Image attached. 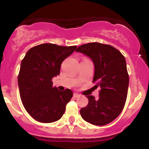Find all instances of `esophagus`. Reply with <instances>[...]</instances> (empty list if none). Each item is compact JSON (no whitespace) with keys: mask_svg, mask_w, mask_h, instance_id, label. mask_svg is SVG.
<instances>
[{"mask_svg":"<svg viewBox=\"0 0 149 149\" xmlns=\"http://www.w3.org/2000/svg\"><path fill=\"white\" fill-rule=\"evenodd\" d=\"M73 96H74V98H77V97H79V96H80V94H78V93H74Z\"/></svg>","mask_w":149,"mask_h":149,"instance_id":"34e87169","label":"esophagus"}]
</instances>
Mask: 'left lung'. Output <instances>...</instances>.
<instances>
[{
  "mask_svg": "<svg viewBox=\"0 0 149 149\" xmlns=\"http://www.w3.org/2000/svg\"><path fill=\"white\" fill-rule=\"evenodd\" d=\"M92 60L95 66L93 82L100 86L99 98L87 95V106L80 110L83 119L95 125H105L113 122L122 111L129 85L125 56L109 45L92 42L76 49Z\"/></svg>",
  "mask_w": 149,
  "mask_h": 149,
  "instance_id": "obj_1",
  "label": "left lung"
}]
</instances>
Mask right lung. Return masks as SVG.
<instances>
[{
  "mask_svg": "<svg viewBox=\"0 0 149 149\" xmlns=\"http://www.w3.org/2000/svg\"><path fill=\"white\" fill-rule=\"evenodd\" d=\"M77 46L45 43L30 48L21 63L18 77L21 100L27 112L38 122H56L65 113L72 91L53 87L52 78L60 74L61 63Z\"/></svg>",
  "mask_w": 149,
  "mask_h": 149,
  "instance_id": "add662e5",
  "label": "right lung"
}]
</instances>
